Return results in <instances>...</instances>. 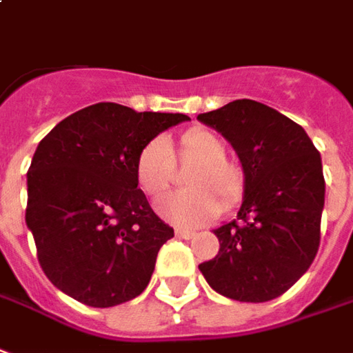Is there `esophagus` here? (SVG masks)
<instances>
[{
    "instance_id": "1",
    "label": "esophagus",
    "mask_w": 353,
    "mask_h": 353,
    "mask_svg": "<svg viewBox=\"0 0 353 353\" xmlns=\"http://www.w3.org/2000/svg\"><path fill=\"white\" fill-rule=\"evenodd\" d=\"M176 235L179 236V239H187V241H189V239H193V236L196 235V233H194V231H191V229L177 228L176 229Z\"/></svg>"
}]
</instances>
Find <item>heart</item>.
<instances>
[{
	"instance_id": "1",
	"label": "heart",
	"mask_w": 353,
	"mask_h": 353,
	"mask_svg": "<svg viewBox=\"0 0 353 353\" xmlns=\"http://www.w3.org/2000/svg\"><path fill=\"white\" fill-rule=\"evenodd\" d=\"M225 141L204 128H194L179 139V159L196 162L185 177L189 191L168 193L157 201V210L179 228H199L221 214V201L233 206L245 193V172L225 159ZM176 176L172 147L164 137H154L135 160V179L143 193L157 196L166 191Z\"/></svg>"
}]
</instances>
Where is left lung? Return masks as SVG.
<instances>
[{
  "instance_id": "obj_1",
  "label": "left lung",
  "mask_w": 353,
  "mask_h": 353,
  "mask_svg": "<svg viewBox=\"0 0 353 353\" xmlns=\"http://www.w3.org/2000/svg\"><path fill=\"white\" fill-rule=\"evenodd\" d=\"M196 118L231 143L245 172L236 219L214 229L219 252L199 270L221 296L273 300L304 275L319 248V151L302 125L258 101L236 99Z\"/></svg>"
}]
</instances>
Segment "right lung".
<instances>
[{
  "label": "right lung",
  "instance_id": "1",
  "mask_svg": "<svg viewBox=\"0 0 353 353\" xmlns=\"http://www.w3.org/2000/svg\"><path fill=\"white\" fill-rule=\"evenodd\" d=\"M191 120L97 103L49 132L28 170L26 225L59 290L91 307L139 296L174 229L152 212L135 179L147 143Z\"/></svg>",
  "mask_w": 353,
  "mask_h": 353
}]
</instances>
